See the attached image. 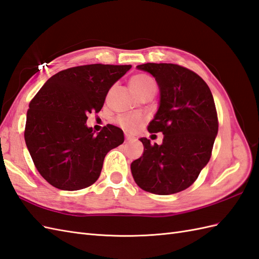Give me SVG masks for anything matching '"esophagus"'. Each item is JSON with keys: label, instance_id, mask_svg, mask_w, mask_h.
I'll use <instances>...</instances> for the list:
<instances>
[{"label": "esophagus", "instance_id": "1", "mask_svg": "<svg viewBox=\"0 0 259 259\" xmlns=\"http://www.w3.org/2000/svg\"><path fill=\"white\" fill-rule=\"evenodd\" d=\"M132 141H135L134 138L128 136V135H125V142H132Z\"/></svg>", "mask_w": 259, "mask_h": 259}]
</instances>
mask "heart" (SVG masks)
I'll list each match as a JSON object with an SVG mask.
<instances>
[{"mask_svg": "<svg viewBox=\"0 0 259 259\" xmlns=\"http://www.w3.org/2000/svg\"><path fill=\"white\" fill-rule=\"evenodd\" d=\"M131 88L135 90L139 96H142L150 90H155L157 86L151 77L146 74H139L131 78L130 81ZM143 121V117L141 115H127L121 116L117 119V122L121 128L129 132H134Z\"/></svg>", "mask_w": 259, "mask_h": 259, "instance_id": "b5f03b06", "label": "heart"}]
</instances>
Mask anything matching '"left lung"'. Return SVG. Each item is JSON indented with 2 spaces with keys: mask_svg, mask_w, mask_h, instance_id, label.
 Wrapping results in <instances>:
<instances>
[{
  "mask_svg": "<svg viewBox=\"0 0 259 259\" xmlns=\"http://www.w3.org/2000/svg\"><path fill=\"white\" fill-rule=\"evenodd\" d=\"M151 74L160 89V106L148 125L163 134L162 144L141 138L142 157L131 163L135 182L153 194L169 195L188 189L211 159L219 120L207 83L177 64L137 66Z\"/></svg>",
  "mask_w": 259,
  "mask_h": 259,
  "instance_id": "left-lung-1",
  "label": "left lung"
}]
</instances>
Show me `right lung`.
<instances>
[{"instance_id":"obj_1","label":"right lung","mask_w":259,"mask_h":259,"mask_svg":"<svg viewBox=\"0 0 259 259\" xmlns=\"http://www.w3.org/2000/svg\"><path fill=\"white\" fill-rule=\"evenodd\" d=\"M131 65L92 64L52 76L29 102L26 147L36 169L54 188L77 191L97 181L106 154L124 140L122 130L107 124L97 136L86 125L99 112L111 86Z\"/></svg>"}]
</instances>
